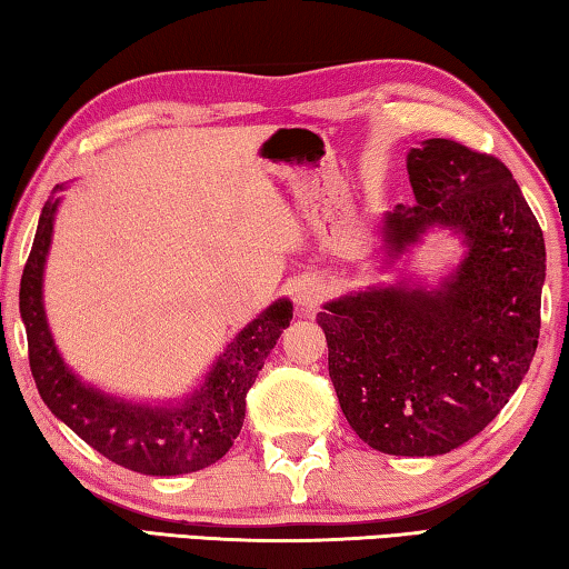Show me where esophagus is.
<instances>
[{
  "mask_svg": "<svg viewBox=\"0 0 569 569\" xmlns=\"http://www.w3.org/2000/svg\"><path fill=\"white\" fill-rule=\"evenodd\" d=\"M291 296L296 306L306 308V311H311V308L321 301L323 296V286L316 281V278H301V281H296L293 288H291Z\"/></svg>",
  "mask_w": 569,
  "mask_h": 569,
  "instance_id": "1",
  "label": "esophagus"
}]
</instances>
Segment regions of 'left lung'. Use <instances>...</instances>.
Instances as JSON below:
<instances>
[{
    "label": "left lung",
    "instance_id": "8db88e82",
    "mask_svg": "<svg viewBox=\"0 0 569 569\" xmlns=\"http://www.w3.org/2000/svg\"><path fill=\"white\" fill-rule=\"evenodd\" d=\"M417 206L379 223L391 266L429 228L465 238L437 288L369 286L329 301L316 321L351 429L371 449L437 457L477 437L532 363L545 283V238L502 160L431 138L407 156Z\"/></svg>",
    "mask_w": 569,
    "mask_h": 569
}]
</instances>
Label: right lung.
I'll return each instance as SVG.
<instances>
[{"mask_svg": "<svg viewBox=\"0 0 569 569\" xmlns=\"http://www.w3.org/2000/svg\"><path fill=\"white\" fill-rule=\"evenodd\" d=\"M60 190L62 186H57L42 208L19 283V313L30 346V369L42 401L77 437L124 469L150 477H176L216 465L240 435L246 393L283 329L291 323L293 303L278 298L250 321L218 356L206 381L186 399L152 407L110 397L74 377L47 326L42 278Z\"/></svg>", "mask_w": 569, "mask_h": 569, "instance_id": "obj_1", "label": "right lung"}]
</instances>
